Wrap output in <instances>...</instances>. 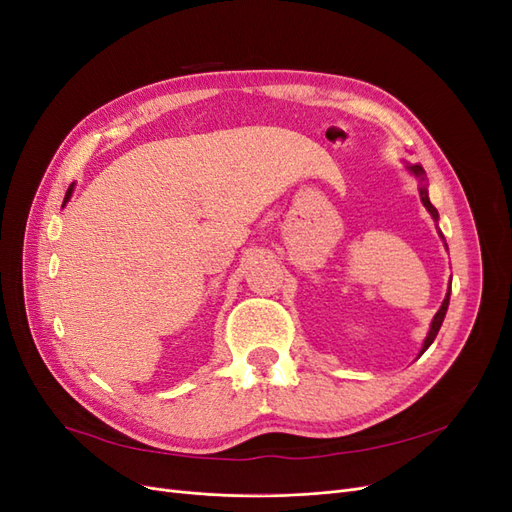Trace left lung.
Here are the masks:
<instances>
[{"mask_svg":"<svg viewBox=\"0 0 512 512\" xmlns=\"http://www.w3.org/2000/svg\"><path fill=\"white\" fill-rule=\"evenodd\" d=\"M410 170L412 173L421 179V181H425V170H423V166L421 164H414V166H410ZM421 200H423V205L427 207V211L433 215V220H438V209L431 205V200H429V194H427V188L425 185H421ZM448 299H451V290H448V294H446V299L442 301V307L438 309V314L433 316V322H431V329H429V335H427V339H425V344H423V350H421V354L433 344V339H436V335H438V331H440V327H442V320H444V316H446V309H448Z\"/></svg>","mask_w":512,"mask_h":512,"instance_id":"1","label":"left lung"}]
</instances>
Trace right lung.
<instances>
[{
    "label": "right lung",
    "instance_id": "add662e5",
    "mask_svg": "<svg viewBox=\"0 0 512 512\" xmlns=\"http://www.w3.org/2000/svg\"><path fill=\"white\" fill-rule=\"evenodd\" d=\"M72 196V185H70V188H68V192H66V200ZM66 200H64V203H66Z\"/></svg>",
    "mask_w": 512,
    "mask_h": 512
}]
</instances>
